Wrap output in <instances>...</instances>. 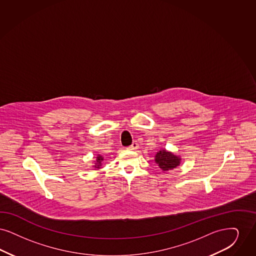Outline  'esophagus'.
<instances>
[{
	"instance_id": "esophagus-1",
	"label": "esophagus",
	"mask_w": 256,
	"mask_h": 256,
	"mask_svg": "<svg viewBox=\"0 0 256 256\" xmlns=\"http://www.w3.org/2000/svg\"><path fill=\"white\" fill-rule=\"evenodd\" d=\"M138 148V144L136 142H133L132 145H130L127 149H128V150H136Z\"/></svg>"
}]
</instances>
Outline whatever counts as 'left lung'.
Here are the masks:
<instances>
[{
  "mask_svg": "<svg viewBox=\"0 0 256 256\" xmlns=\"http://www.w3.org/2000/svg\"><path fill=\"white\" fill-rule=\"evenodd\" d=\"M180 158L176 156L172 152H169L166 149H162L156 152L155 156V162L158 166L162 171L172 170L180 164Z\"/></svg>",
  "mask_w": 256,
  "mask_h": 256,
  "instance_id": "left-lung-1",
  "label": "left lung"
}]
</instances>
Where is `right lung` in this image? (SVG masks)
<instances>
[{
	"instance_id": "right-lung-1",
	"label": "right lung",
	"mask_w": 256,
	"mask_h": 256,
	"mask_svg": "<svg viewBox=\"0 0 256 256\" xmlns=\"http://www.w3.org/2000/svg\"><path fill=\"white\" fill-rule=\"evenodd\" d=\"M103 156H100L98 155V156H96V162H94V168H98V169H100L101 166H102V162H103Z\"/></svg>"
}]
</instances>
